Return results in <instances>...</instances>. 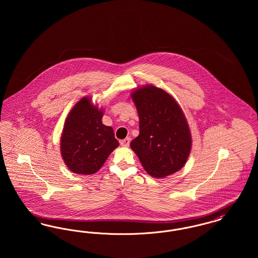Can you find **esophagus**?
Listing matches in <instances>:
<instances>
[{
    "label": "esophagus",
    "instance_id": "1",
    "mask_svg": "<svg viewBox=\"0 0 258 258\" xmlns=\"http://www.w3.org/2000/svg\"><path fill=\"white\" fill-rule=\"evenodd\" d=\"M120 143H121V145H122V146L127 147V146H130L131 138H130V137H126V138H124L123 140H121V141H120Z\"/></svg>",
    "mask_w": 258,
    "mask_h": 258
}]
</instances>
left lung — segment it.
<instances>
[{"label": "left lung", "mask_w": 258, "mask_h": 258, "mask_svg": "<svg viewBox=\"0 0 258 258\" xmlns=\"http://www.w3.org/2000/svg\"><path fill=\"white\" fill-rule=\"evenodd\" d=\"M139 116V135L131 142L149 175L164 178L179 171L191 149L184 113L169 94L158 87L138 88L132 94Z\"/></svg>", "instance_id": "8db88e82"}]
</instances>
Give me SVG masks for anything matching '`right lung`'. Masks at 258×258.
Returning <instances> with one entry per match:
<instances>
[{"instance_id": "right-lung-1", "label": "right lung", "mask_w": 258, "mask_h": 258, "mask_svg": "<svg viewBox=\"0 0 258 258\" xmlns=\"http://www.w3.org/2000/svg\"><path fill=\"white\" fill-rule=\"evenodd\" d=\"M80 99L70 112L61 137V154L70 170L82 175L100 169L108 156L119 146L111 126L101 122L103 111Z\"/></svg>"}]
</instances>
